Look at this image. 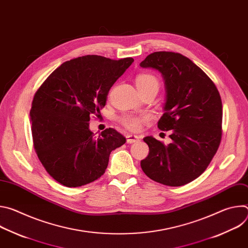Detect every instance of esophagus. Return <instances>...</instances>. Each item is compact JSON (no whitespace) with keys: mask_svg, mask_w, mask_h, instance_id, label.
Listing matches in <instances>:
<instances>
[{"mask_svg":"<svg viewBox=\"0 0 248 248\" xmlns=\"http://www.w3.org/2000/svg\"><path fill=\"white\" fill-rule=\"evenodd\" d=\"M140 136L139 135H135V134H127L126 135V141L127 143H134V142H137V141L140 140Z\"/></svg>","mask_w":248,"mask_h":248,"instance_id":"obj_1","label":"esophagus"}]
</instances>
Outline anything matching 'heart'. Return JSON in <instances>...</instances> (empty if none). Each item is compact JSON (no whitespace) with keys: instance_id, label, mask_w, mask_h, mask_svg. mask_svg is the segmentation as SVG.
Instances as JSON below:
<instances>
[{"instance_id":"obj_1","label":"heart","mask_w":248,"mask_h":248,"mask_svg":"<svg viewBox=\"0 0 248 248\" xmlns=\"http://www.w3.org/2000/svg\"><path fill=\"white\" fill-rule=\"evenodd\" d=\"M136 85H137V88H149V87L158 88L159 82L155 77L151 75L143 74V75H139L136 78ZM147 118L145 116L126 115L121 119V122L126 128L130 130H138L141 126V124L145 122Z\"/></svg>"}]
</instances>
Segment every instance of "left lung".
Masks as SVG:
<instances>
[{"label": "left lung", "instance_id": "obj_1", "mask_svg": "<svg viewBox=\"0 0 248 248\" xmlns=\"http://www.w3.org/2000/svg\"><path fill=\"white\" fill-rule=\"evenodd\" d=\"M139 65L161 74L166 99L158 127L171 130V142L168 145L153 136L143 138L149 154L141 161V168L157 183L185 186L206 170L220 145V93L199 66L179 53L155 52Z\"/></svg>", "mask_w": 248, "mask_h": 248}]
</instances>
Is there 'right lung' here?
<instances>
[{
  "mask_svg": "<svg viewBox=\"0 0 248 248\" xmlns=\"http://www.w3.org/2000/svg\"><path fill=\"white\" fill-rule=\"evenodd\" d=\"M88 55L62 63L35 93L30 110L34 148L49 174L61 185L90 184L108 167L125 137L113 128L95 136L90 115H101L108 93L133 62Z\"/></svg>",
  "mask_w": 248,
  "mask_h": 248,
  "instance_id": "right-lung-1",
  "label": "right lung"
}]
</instances>
